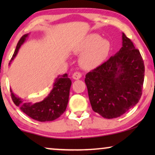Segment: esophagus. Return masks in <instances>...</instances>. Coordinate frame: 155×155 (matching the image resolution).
Listing matches in <instances>:
<instances>
[{
    "instance_id": "34e87169",
    "label": "esophagus",
    "mask_w": 155,
    "mask_h": 155,
    "mask_svg": "<svg viewBox=\"0 0 155 155\" xmlns=\"http://www.w3.org/2000/svg\"><path fill=\"white\" fill-rule=\"evenodd\" d=\"M72 77H73V79L78 80L80 79V78H81L82 73H80V72H75V73H74L73 74V76H72Z\"/></svg>"
}]
</instances>
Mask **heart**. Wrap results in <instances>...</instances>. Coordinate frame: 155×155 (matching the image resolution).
<instances>
[{
	"mask_svg": "<svg viewBox=\"0 0 155 155\" xmlns=\"http://www.w3.org/2000/svg\"><path fill=\"white\" fill-rule=\"evenodd\" d=\"M111 44L109 40L101 39L97 34L87 36L75 48V52L82 54L80 65L84 69H93L100 65L111 52Z\"/></svg>",
	"mask_w": 155,
	"mask_h": 155,
	"instance_id": "b5f03b06",
	"label": "heart"
}]
</instances>
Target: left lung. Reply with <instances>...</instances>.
Returning <instances> with one entry per match:
<instances>
[{"label":"left lung","mask_w":155,"mask_h":155,"mask_svg":"<svg viewBox=\"0 0 155 155\" xmlns=\"http://www.w3.org/2000/svg\"><path fill=\"white\" fill-rule=\"evenodd\" d=\"M123 46L114 56L85 75L93 111L106 118L119 117L140 99L145 65L139 50L123 33Z\"/></svg>","instance_id":"obj_1"}]
</instances>
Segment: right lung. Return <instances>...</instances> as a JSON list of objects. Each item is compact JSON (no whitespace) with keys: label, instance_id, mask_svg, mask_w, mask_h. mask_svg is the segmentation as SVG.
Returning <instances> with one entry per match:
<instances>
[{"label":"right lung","instance_id":"right-lung-1","mask_svg":"<svg viewBox=\"0 0 155 155\" xmlns=\"http://www.w3.org/2000/svg\"><path fill=\"white\" fill-rule=\"evenodd\" d=\"M28 35H23L17 44L16 49L10 62L18 54L19 48L24 43ZM10 64V63H9ZM71 80L66 73L59 75L55 80L52 90L43 101L35 104L21 99L13 94L10 90L11 98L15 104L20 108L23 113L38 121H51L62 115L66 109L68 102Z\"/></svg>","mask_w":155,"mask_h":155}]
</instances>
